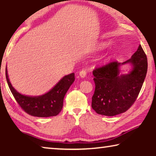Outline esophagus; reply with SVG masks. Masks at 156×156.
Wrapping results in <instances>:
<instances>
[{
  "mask_svg": "<svg viewBox=\"0 0 156 156\" xmlns=\"http://www.w3.org/2000/svg\"><path fill=\"white\" fill-rule=\"evenodd\" d=\"M79 76H80V78H85L87 76V72L85 70H82L81 72L79 73Z\"/></svg>",
  "mask_w": 156,
  "mask_h": 156,
  "instance_id": "esophagus-1",
  "label": "esophagus"
}]
</instances>
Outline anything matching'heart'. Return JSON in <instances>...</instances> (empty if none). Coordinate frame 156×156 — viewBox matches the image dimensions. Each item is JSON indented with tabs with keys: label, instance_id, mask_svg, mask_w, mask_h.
<instances>
[{
	"label": "heart",
	"instance_id": "heart-1",
	"mask_svg": "<svg viewBox=\"0 0 156 156\" xmlns=\"http://www.w3.org/2000/svg\"><path fill=\"white\" fill-rule=\"evenodd\" d=\"M106 46V43H101L99 45V48L100 49H102V48H104V47Z\"/></svg>",
	"mask_w": 156,
	"mask_h": 156
}]
</instances>
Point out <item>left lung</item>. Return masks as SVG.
<instances>
[{"label":"left lung","instance_id":"8db88e82","mask_svg":"<svg viewBox=\"0 0 156 156\" xmlns=\"http://www.w3.org/2000/svg\"><path fill=\"white\" fill-rule=\"evenodd\" d=\"M129 64L131 70L120 73V67ZM147 58L140 44L130 59L120 63L112 62L93 71L96 85L91 107L97 113L113 116L125 112L134 103L147 72Z\"/></svg>","mask_w":156,"mask_h":156}]
</instances>
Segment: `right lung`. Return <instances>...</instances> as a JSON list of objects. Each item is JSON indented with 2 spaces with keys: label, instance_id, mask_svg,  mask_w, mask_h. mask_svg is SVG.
Listing matches in <instances>:
<instances>
[{
  "label": "right lung",
  "instance_id": "add662e5",
  "mask_svg": "<svg viewBox=\"0 0 156 156\" xmlns=\"http://www.w3.org/2000/svg\"><path fill=\"white\" fill-rule=\"evenodd\" d=\"M6 79L13 96L18 105L26 113L36 117L47 118L56 116L61 112L63 100L69 88L75 80L74 73L65 76L51 89L38 96H26L20 94L10 83L6 67Z\"/></svg>",
  "mask_w": 156,
  "mask_h": 156
}]
</instances>
